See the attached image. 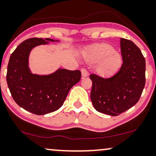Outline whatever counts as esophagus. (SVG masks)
<instances>
[{
  "label": "esophagus",
  "mask_w": 156,
  "mask_h": 156,
  "mask_svg": "<svg viewBox=\"0 0 156 156\" xmlns=\"http://www.w3.org/2000/svg\"><path fill=\"white\" fill-rule=\"evenodd\" d=\"M81 72H82V75L83 77H87L89 74L88 72L87 71L86 69H84V68H82V69H81Z\"/></svg>",
  "instance_id": "34e87169"
}]
</instances>
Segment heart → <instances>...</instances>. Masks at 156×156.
I'll return each mask as SVG.
<instances>
[{"label":"heart","mask_w":156,"mask_h":156,"mask_svg":"<svg viewBox=\"0 0 156 156\" xmlns=\"http://www.w3.org/2000/svg\"><path fill=\"white\" fill-rule=\"evenodd\" d=\"M88 63L95 64V72L103 78L110 77L117 73L122 65V57L112 46L100 44L94 46L85 54Z\"/></svg>","instance_id":"b5f03b06"}]
</instances>
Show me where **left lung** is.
I'll list each match as a JSON object with an SVG mask.
<instances>
[{"mask_svg":"<svg viewBox=\"0 0 156 156\" xmlns=\"http://www.w3.org/2000/svg\"><path fill=\"white\" fill-rule=\"evenodd\" d=\"M123 63L114 76L104 79L91 74L90 98L95 110L117 116L138 102L145 84V60L132 41L120 38Z\"/></svg>","mask_w":156,"mask_h":156,"instance_id":"8db88e82","label":"left lung"}]
</instances>
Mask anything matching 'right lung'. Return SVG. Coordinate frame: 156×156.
Segmentation results:
<instances>
[{
  "mask_svg": "<svg viewBox=\"0 0 156 156\" xmlns=\"http://www.w3.org/2000/svg\"><path fill=\"white\" fill-rule=\"evenodd\" d=\"M49 41H58L38 38L25 40L12 53L8 64L6 81L14 101L24 110L38 115L59 109L70 89L81 79L80 70L61 68L46 75L32 73L29 66L31 51Z\"/></svg>",
  "mask_w": 156,
  "mask_h": 156,
  "instance_id": "obj_1",
  "label": "right lung"
}]
</instances>
